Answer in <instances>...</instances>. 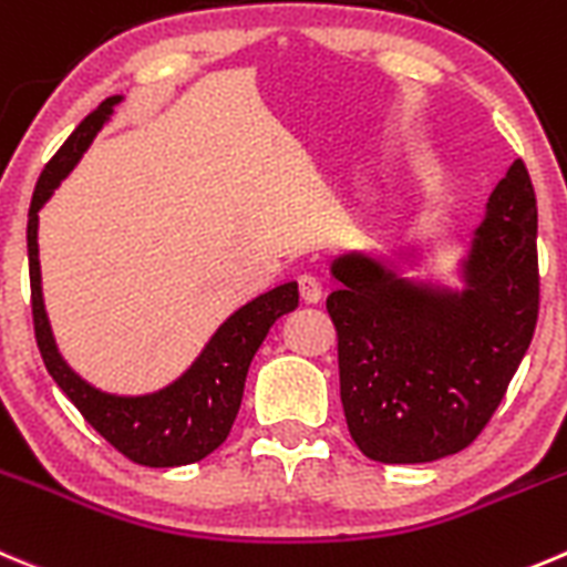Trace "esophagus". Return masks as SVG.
<instances>
[{
    "label": "esophagus",
    "instance_id": "34e87169",
    "mask_svg": "<svg viewBox=\"0 0 567 567\" xmlns=\"http://www.w3.org/2000/svg\"><path fill=\"white\" fill-rule=\"evenodd\" d=\"M299 296L305 305H318L323 296V288H321V279L312 277V274H301L299 277Z\"/></svg>",
    "mask_w": 567,
    "mask_h": 567
}]
</instances>
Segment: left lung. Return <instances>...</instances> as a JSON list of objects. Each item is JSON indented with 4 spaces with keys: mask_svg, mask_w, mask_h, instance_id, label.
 <instances>
[{
    "mask_svg": "<svg viewBox=\"0 0 567 567\" xmlns=\"http://www.w3.org/2000/svg\"><path fill=\"white\" fill-rule=\"evenodd\" d=\"M340 401L368 460L432 463L463 452L502 404L540 312L537 199L509 166L465 260L463 293L415 288L362 255L332 266Z\"/></svg>",
    "mask_w": 567,
    "mask_h": 567,
    "instance_id": "8db88e82",
    "label": "left lung"
}]
</instances>
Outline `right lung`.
<instances>
[{
    "label": "right lung",
    "instance_id": "1",
    "mask_svg": "<svg viewBox=\"0 0 567 567\" xmlns=\"http://www.w3.org/2000/svg\"><path fill=\"white\" fill-rule=\"evenodd\" d=\"M121 96H110L80 121L58 155L47 163L27 218V257H30V305L38 349L43 365L58 388L71 399L93 430L118 454L150 468H172L207 457L227 441L244 399L251 357L266 340L268 329L285 312L299 305V285L285 282L240 307L213 334L199 360L174 384L150 395H110L82 382L58 354L41 299V266H38V210L52 196L60 179L76 166L93 135L102 130Z\"/></svg>",
    "mask_w": 567,
    "mask_h": 567
}]
</instances>
